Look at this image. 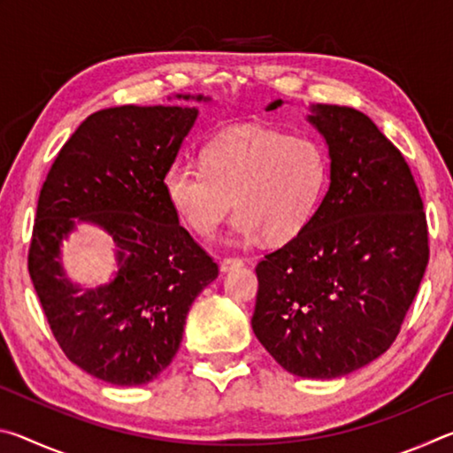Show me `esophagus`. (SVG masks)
<instances>
[{
	"label": "esophagus",
	"instance_id": "obj_1",
	"mask_svg": "<svg viewBox=\"0 0 453 453\" xmlns=\"http://www.w3.org/2000/svg\"><path fill=\"white\" fill-rule=\"evenodd\" d=\"M243 265V259H240V257H224L219 262V272H232V270H235V267H242Z\"/></svg>",
	"mask_w": 453,
	"mask_h": 453
}]
</instances>
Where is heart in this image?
<instances>
[{"label":"heart","mask_w":453,"mask_h":453,"mask_svg":"<svg viewBox=\"0 0 453 453\" xmlns=\"http://www.w3.org/2000/svg\"><path fill=\"white\" fill-rule=\"evenodd\" d=\"M327 181L321 145L280 129L237 127L203 148V164L180 162L167 170V202L191 232L216 234L221 221L240 211L234 232L286 240L308 224Z\"/></svg>","instance_id":"b5f03b06"}]
</instances>
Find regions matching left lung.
Returning <instances> with one entry per match:
<instances>
[{
	"mask_svg": "<svg viewBox=\"0 0 453 453\" xmlns=\"http://www.w3.org/2000/svg\"><path fill=\"white\" fill-rule=\"evenodd\" d=\"M310 111L327 143L329 186L308 224L257 264L251 327L286 372L334 380L400 334L426 273L427 224L410 165L365 113Z\"/></svg>",
	"mask_w": 453,
	"mask_h": 453,
	"instance_id": "left-lung-1",
	"label": "left lung"
}]
</instances>
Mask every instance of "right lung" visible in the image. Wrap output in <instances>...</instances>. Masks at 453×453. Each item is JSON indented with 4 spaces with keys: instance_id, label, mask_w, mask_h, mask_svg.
<instances>
[{
    "instance_id": "obj_1",
    "label": "right lung",
    "mask_w": 453,
    "mask_h": 453,
    "mask_svg": "<svg viewBox=\"0 0 453 453\" xmlns=\"http://www.w3.org/2000/svg\"><path fill=\"white\" fill-rule=\"evenodd\" d=\"M197 113L180 105L91 113L40 191L27 256L37 297L70 362L113 386H142L172 364L191 303L218 278V264L180 226L164 189ZM78 223L114 240L119 270L110 284L83 288L66 278L60 242Z\"/></svg>"
}]
</instances>
